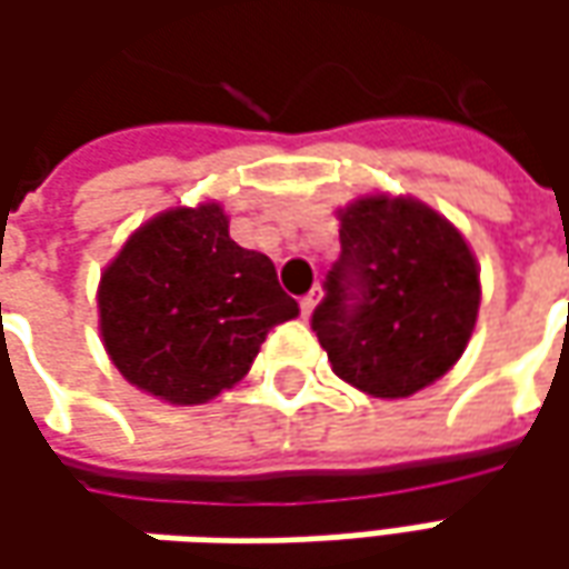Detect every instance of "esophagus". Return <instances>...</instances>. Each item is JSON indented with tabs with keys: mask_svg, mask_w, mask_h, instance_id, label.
<instances>
[{
	"mask_svg": "<svg viewBox=\"0 0 569 569\" xmlns=\"http://www.w3.org/2000/svg\"><path fill=\"white\" fill-rule=\"evenodd\" d=\"M319 300H322V288H319V284L310 291V295L300 297V310H303V317H310V313H313V307H317Z\"/></svg>",
	"mask_w": 569,
	"mask_h": 569,
	"instance_id": "34e87169",
	"label": "esophagus"
}]
</instances>
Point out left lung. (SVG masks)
Instances as JSON below:
<instances>
[{"label":"left lung","mask_w":569,"mask_h":569,"mask_svg":"<svg viewBox=\"0 0 569 569\" xmlns=\"http://www.w3.org/2000/svg\"><path fill=\"white\" fill-rule=\"evenodd\" d=\"M341 218L313 332L341 380L405 399L440 380L471 339L481 284L462 233L415 199L363 196Z\"/></svg>","instance_id":"8db88e82"}]
</instances>
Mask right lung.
<instances>
[{
  "label": "right lung",
  "mask_w": 569,
  "mask_h": 569,
  "mask_svg": "<svg viewBox=\"0 0 569 569\" xmlns=\"http://www.w3.org/2000/svg\"><path fill=\"white\" fill-rule=\"evenodd\" d=\"M100 332L117 370L170 405H202L247 377L295 319L272 259L230 240L224 208H170L100 274Z\"/></svg>",
  "instance_id": "add662e5"
}]
</instances>
